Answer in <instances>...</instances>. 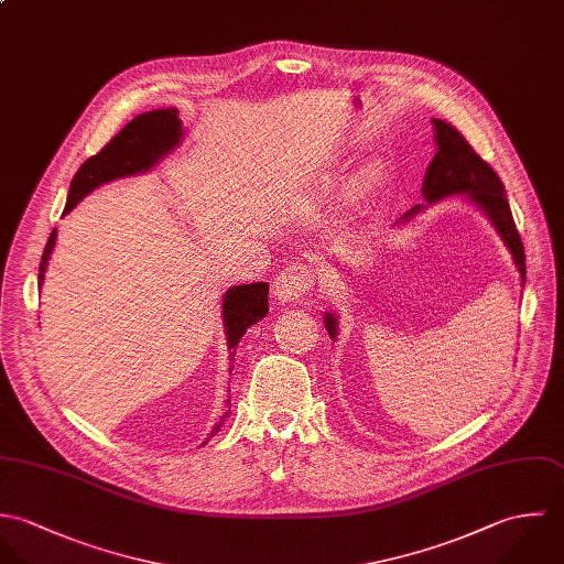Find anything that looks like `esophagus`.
<instances>
[{
	"label": "esophagus",
	"instance_id": "obj_1",
	"mask_svg": "<svg viewBox=\"0 0 564 564\" xmlns=\"http://www.w3.org/2000/svg\"><path fill=\"white\" fill-rule=\"evenodd\" d=\"M314 288V270L305 263H292L283 268L272 285V294L281 303H294Z\"/></svg>",
	"mask_w": 564,
	"mask_h": 564
}]
</instances>
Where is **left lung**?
<instances>
[{"mask_svg": "<svg viewBox=\"0 0 564 564\" xmlns=\"http://www.w3.org/2000/svg\"><path fill=\"white\" fill-rule=\"evenodd\" d=\"M434 123V141H436V154L425 172L423 178V198L427 205L412 207L399 223L408 225L419 214H423L427 207L451 198V196H466V200L477 207L497 235L501 237L503 246L512 254L514 268L519 272L521 285H525V252L521 237L517 232V226L510 214V205L503 192V183L492 172V167L468 145V141L443 119H432ZM325 327L329 336L338 338V316L325 314Z\"/></svg>", "mask_w": 564, "mask_h": 564, "instance_id": "left-lung-1", "label": "left lung"}]
</instances>
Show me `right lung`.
<instances>
[{
  "instance_id": "right-lung-1",
  "label": "right lung",
  "mask_w": 564,
  "mask_h": 564,
  "mask_svg": "<svg viewBox=\"0 0 564 564\" xmlns=\"http://www.w3.org/2000/svg\"><path fill=\"white\" fill-rule=\"evenodd\" d=\"M183 121L178 119L176 109H159L148 113L137 115L130 123H126L113 139L91 159H87L80 170L76 172L67 205L63 216H67L85 196H89L94 189H98L105 183H111L123 176L145 174L156 163H161L174 148L183 141ZM56 246V228L52 230L41 265H39V290L45 279L47 261L52 257V250ZM268 314V283H250V285H232L225 292L223 299V325H225L226 348L230 350V359L235 357V350L239 339L243 338L246 329L257 325ZM230 401H226L228 405ZM230 410H225L220 421L214 425L212 434L203 445L214 438L220 427L225 425Z\"/></svg>"
}]
</instances>
